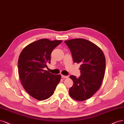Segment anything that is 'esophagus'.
Segmentation results:
<instances>
[{
    "label": "esophagus",
    "mask_w": 124,
    "mask_h": 124,
    "mask_svg": "<svg viewBox=\"0 0 124 124\" xmlns=\"http://www.w3.org/2000/svg\"><path fill=\"white\" fill-rule=\"evenodd\" d=\"M62 78H68V76H65V75H62Z\"/></svg>",
    "instance_id": "1"
}]
</instances>
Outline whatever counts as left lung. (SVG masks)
Instances as JSON below:
<instances>
[{"label":"left lung","mask_w":124,"mask_h":124,"mask_svg":"<svg viewBox=\"0 0 124 124\" xmlns=\"http://www.w3.org/2000/svg\"><path fill=\"white\" fill-rule=\"evenodd\" d=\"M74 62L80 63L81 75H71L73 86L69 93L72 99L84 101L92 97L101 87L104 78L106 59L102 50L93 42L82 38L66 40Z\"/></svg>","instance_id":"8db88e82"}]
</instances>
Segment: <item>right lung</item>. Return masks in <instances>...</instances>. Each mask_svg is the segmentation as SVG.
<instances>
[{"label":"right lung","instance_id":"1","mask_svg":"<svg viewBox=\"0 0 124 124\" xmlns=\"http://www.w3.org/2000/svg\"><path fill=\"white\" fill-rule=\"evenodd\" d=\"M62 40L41 39L30 44L23 50L18 62L21 84L29 95L43 101L52 95L61 79L44 68L50 63L51 54Z\"/></svg>","mask_w":124,"mask_h":124}]
</instances>
